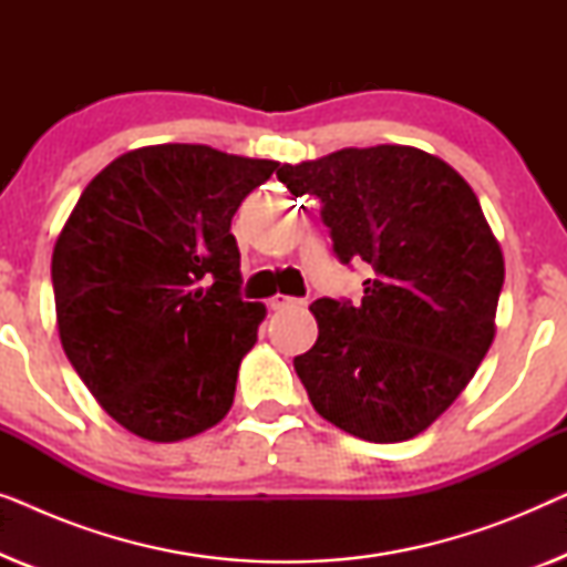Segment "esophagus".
<instances>
[{"mask_svg": "<svg viewBox=\"0 0 567 567\" xmlns=\"http://www.w3.org/2000/svg\"><path fill=\"white\" fill-rule=\"evenodd\" d=\"M268 305L270 309H286V307H305L307 301L297 297H286V293H276V297H270Z\"/></svg>", "mask_w": 567, "mask_h": 567, "instance_id": "obj_1", "label": "esophagus"}]
</instances>
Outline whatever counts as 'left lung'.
I'll list each match as a JSON object with an SVG mask.
<instances>
[{"instance_id":"left-lung-1","label":"left lung","mask_w":567,"mask_h":567,"mask_svg":"<svg viewBox=\"0 0 567 567\" xmlns=\"http://www.w3.org/2000/svg\"><path fill=\"white\" fill-rule=\"evenodd\" d=\"M322 200L340 262H367L359 305L317 299L293 359L317 413L374 444L408 441L460 398L495 338L503 252L470 183L415 146L379 144L278 167Z\"/></svg>"}]
</instances>
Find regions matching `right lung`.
<instances>
[{
  "instance_id": "right-lung-1",
  "label": "right lung",
  "mask_w": 567,
  "mask_h": 567,
  "mask_svg": "<svg viewBox=\"0 0 567 567\" xmlns=\"http://www.w3.org/2000/svg\"><path fill=\"white\" fill-rule=\"evenodd\" d=\"M276 169L204 144L142 146L92 177L69 214L51 258L61 346L134 436L169 444L229 413L266 317L239 293L229 227Z\"/></svg>"
}]
</instances>
